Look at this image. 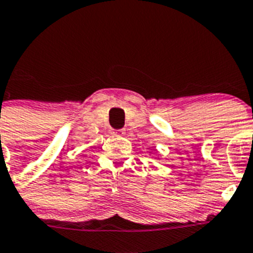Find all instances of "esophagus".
I'll return each instance as SVG.
<instances>
[{
    "label": "esophagus",
    "mask_w": 253,
    "mask_h": 253,
    "mask_svg": "<svg viewBox=\"0 0 253 253\" xmlns=\"http://www.w3.org/2000/svg\"><path fill=\"white\" fill-rule=\"evenodd\" d=\"M112 133H113V135H116V136H124L125 131H124V129H113Z\"/></svg>",
    "instance_id": "34e87169"
}]
</instances>
